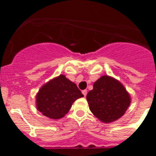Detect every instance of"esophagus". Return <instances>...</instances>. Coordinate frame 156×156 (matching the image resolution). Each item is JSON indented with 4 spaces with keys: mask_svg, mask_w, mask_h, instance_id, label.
<instances>
[{
    "mask_svg": "<svg viewBox=\"0 0 156 156\" xmlns=\"http://www.w3.org/2000/svg\"><path fill=\"white\" fill-rule=\"evenodd\" d=\"M82 94L83 95H84V97H85V96H86V95H87V90H82Z\"/></svg>",
    "mask_w": 156,
    "mask_h": 156,
    "instance_id": "1",
    "label": "esophagus"
}]
</instances>
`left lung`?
Instances as JSON below:
<instances>
[{"label": "left lung", "instance_id": "obj_1", "mask_svg": "<svg viewBox=\"0 0 156 156\" xmlns=\"http://www.w3.org/2000/svg\"><path fill=\"white\" fill-rule=\"evenodd\" d=\"M93 87V90L87 94V100L94 116L108 123L124 115L131 99L119 81L108 76H102Z\"/></svg>", "mask_w": 156, "mask_h": 156}]
</instances>
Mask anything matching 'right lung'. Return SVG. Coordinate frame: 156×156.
<instances>
[{"label": "right lung", "instance_id": "add662e5", "mask_svg": "<svg viewBox=\"0 0 156 156\" xmlns=\"http://www.w3.org/2000/svg\"><path fill=\"white\" fill-rule=\"evenodd\" d=\"M83 97L76 85L64 75L51 80L37 94V109L45 116L58 119L65 116L76 99Z\"/></svg>", "mask_w": 156, "mask_h": 156}]
</instances>
